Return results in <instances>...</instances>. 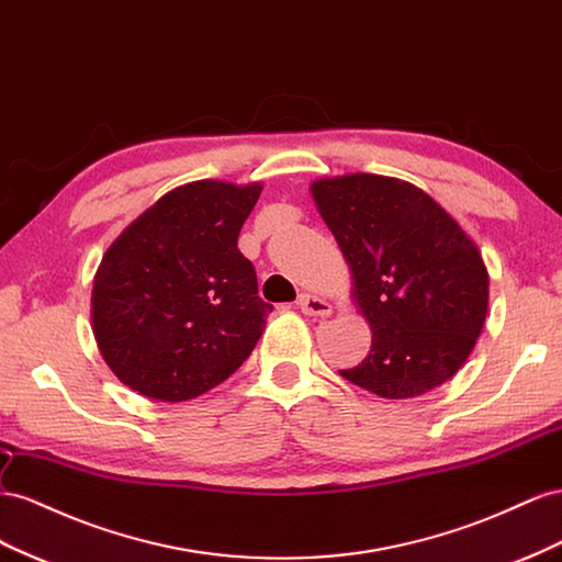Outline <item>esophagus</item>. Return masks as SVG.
Instances as JSON below:
<instances>
[{
  "label": "esophagus",
  "mask_w": 562,
  "mask_h": 562,
  "mask_svg": "<svg viewBox=\"0 0 562 562\" xmlns=\"http://www.w3.org/2000/svg\"><path fill=\"white\" fill-rule=\"evenodd\" d=\"M296 306L301 308L303 315H313V317H329L331 315V303L323 296H315V294H301Z\"/></svg>",
  "instance_id": "esophagus-1"
}]
</instances>
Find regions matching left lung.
I'll list each match as a JSON object with an SVG mask.
<instances>
[{
	"mask_svg": "<svg viewBox=\"0 0 562 562\" xmlns=\"http://www.w3.org/2000/svg\"><path fill=\"white\" fill-rule=\"evenodd\" d=\"M311 195L372 329L367 358L341 376L386 400L419 397L450 381L490 306V272L473 237L428 192L393 176L317 179Z\"/></svg>",
	"mask_w": 562,
	"mask_h": 562,
	"instance_id": "8db88e82",
	"label": "left lung"
}]
</instances>
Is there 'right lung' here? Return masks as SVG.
<instances>
[{"instance_id": "right-lung-1", "label": "right lung", "mask_w": 562, "mask_h": 562, "mask_svg": "<svg viewBox=\"0 0 562 562\" xmlns=\"http://www.w3.org/2000/svg\"><path fill=\"white\" fill-rule=\"evenodd\" d=\"M261 190L212 179L179 186L108 247L93 276L91 329L124 386L183 403L251 356L272 306L237 235Z\"/></svg>"}]
</instances>
